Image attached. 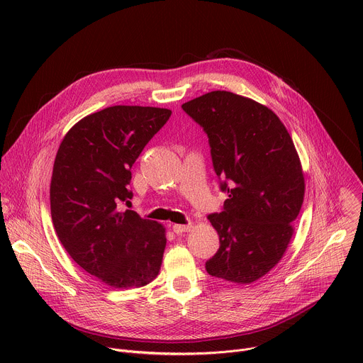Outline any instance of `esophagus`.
Wrapping results in <instances>:
<instances>
[{
	"instance_id": "esophagus-1",
	"label": "esophagus",
	"mask_w": 363,
	"mask_h": 363,
	"mask_svg": "<svg viewBox=\"0 0 363 363\" xmlns=\"http://www.w3.org/2000/svg\"><path fill=\"white\" fill-rule=\"evenodd\" d=\"M172 230L175 234H182V233H188L192 230V225L188 224V225H181V224H175L172 225Z\"/></svg>"
}]
</instances>
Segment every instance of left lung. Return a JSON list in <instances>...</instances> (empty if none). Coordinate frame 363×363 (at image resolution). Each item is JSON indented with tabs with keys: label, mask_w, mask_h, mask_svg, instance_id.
Instances as JSON below:
<instances>
[{
	"label": "left lung",
	"mask_w": 363,
	"mask_h": 363,
	"mask_svg": "<svg viewBox=\"0 0 363 363\" xmlns=\"http://www.w3.org/2000/svg\"><path fill=\"white\" fill-rule=\"evenodd\" d=\"M182 109L208 135L216 174L228 194L210 223L220 248L205 263L208 274L250 284L284 255L304 198V174L279 116L250 97L216 90Z\"/></svg>",
	"instance_id": "1"
}]
</instances>
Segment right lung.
<instances>
[{
  "label": "right lung",
  "mask_w": 363,
  "mask_h": 363,
  "mask_svg": "<svg viewBox=\"0 0 363 363\" xmlns=\"http://www.w3.org/2000/svg\"><path fill=\"white\" fill-rule=\"evenodd\" d=\"M171 113L111 106L79 121L59 146L50 184L55 230L73 260L111 287H142L160 274L165 227L121 206L130 203L132 165Z\"/></svg>",
  "instance_id": "1"
}]
</instances>
